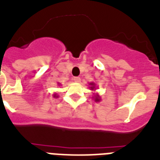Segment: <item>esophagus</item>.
<instances>
[{
	"mask_svg": "<svg viewBox=\"0 0 160 160\" xmlns=\"http://www.w3.org/2000/svg\"><path fill=\"white\" fill-rule=\"evenodd\" d=\"M73 80L75 81V82L79 83V82H80V77H74Z\"/></svg>",
	"mask_w": 160,
	"mask_h": 160,
	"instance_id": "1",
	"label": "esophagus"
}]
</instances>
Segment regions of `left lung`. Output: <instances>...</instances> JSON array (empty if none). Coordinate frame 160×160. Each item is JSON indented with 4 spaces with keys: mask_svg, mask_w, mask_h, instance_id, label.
Segmentation results:
<instances>
[{
    "mask_svg": "<svg viewBox=\"0 0 160 160\" xmlns=\"http://www.w3.org/2000/svg\"><path fill=\"white\" fill-rule=\"evenodd\" d=\"M89 84L90 85V86L89 87V89H90V90H92V91H95L96 88H97V87H96L95 83L90 82ZM93 93V96L92 97V98H93V100L95 101V102H99V101L101 100V98H100V96H99V94L95 93Z\"/></svg>",
    "mask_w": 160,
    "mask_h": 160,
    "instance_id": "1",
    "label": "left lung"
}]
</instances>
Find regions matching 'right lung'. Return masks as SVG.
<instances>
[{
    "mask_svg": "<svg viewBox=\"0 0 160 160\" xmlns=\"http://www.w3.org/2000/svg\"><path fill=\"white\" fill-rule=\"evenodd\" d=\"M58 85H60V84H58ZM53 97H54V98H58V95L57 93H53Z\"/></svg>",
    "mask_w": 160,
    "mask_h": 160,
    "instance_id": "1",
    "label": "right lung"
}]
</instances>
